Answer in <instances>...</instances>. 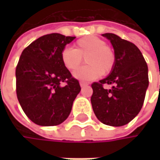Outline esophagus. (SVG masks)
<instances>
[{"label": "esophagus", "instance_id": "esophagus-1", "mask_svg": "<svg viewBox=\"0 0 160 160\" xmlns=\"http://www.w3.org/2000/svg\"><path fill=\"white\" fill-rule=\"evenodd\" d=\"M80 87H84V86H87V85H88V83H87V82H85V81H80Z\"/></svg>", "mask_w": 160, "mask_h": 160}]
</instances>
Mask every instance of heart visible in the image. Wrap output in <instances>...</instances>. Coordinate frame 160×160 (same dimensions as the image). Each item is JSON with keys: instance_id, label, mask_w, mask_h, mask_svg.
<instances>
[{"instance_id": "obj_1", "label": "heart", "mask_w": 160, "mask_h": 160, "mask_svg": "<svg viewBox=\"0 0 160 160\" xmlns=\"http://www.w3.org/2000/svg\"><path fill=\"white\" fill-rule=\"evenodd\" d=\"M86 60L85 66L74 72V77L80 80H92L101 74L108 75L116 63L114 50L106 42L95 36H87L78 40L75 49L66 47L61 52V61L70 71L76 70Z\"/></svg>"}]
</instances>
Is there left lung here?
I'll return each mask as SVG.
<instances>
[{
	"instance_id": "1",
	"label": "left lung",
	"mask_w": 160,
	"mask_h": 160,
	"mask_svg": "<svg viewBox=\"0 0 160 160\" xmlns=\"http://www.w3.org/2000/svg\"><path fill=\"white\" fill-rule=\"evenodd\" d=\"M110 40L116 63L109 76L92 84L91 102L96 118L104 124L119 127L128 124L140 112L148 87V68L138 47L114 33ZM113 85L110 90L103 86Z\"/></svg>"
}]
</instances>
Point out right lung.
I'll return each mask as SVG.
<instances>
[{
  "instance_id": "add662e5",
  "label": "right lung",
  "mask_w": 160,
  "mask_h": 160,
  "mask_svg": "<svg viewBox=\"0 0 160 160\" xmlns=\"http://www.w3.org/2000/svg\"><path fill=\"white\" fill-rule=\"evenodd\" d=\"M75 37L52 33L23 50L16 68V95L27 117L41 126H56L69 116L80 92L79 80L61 61Z\"/></svg>"
}]
</instances>
